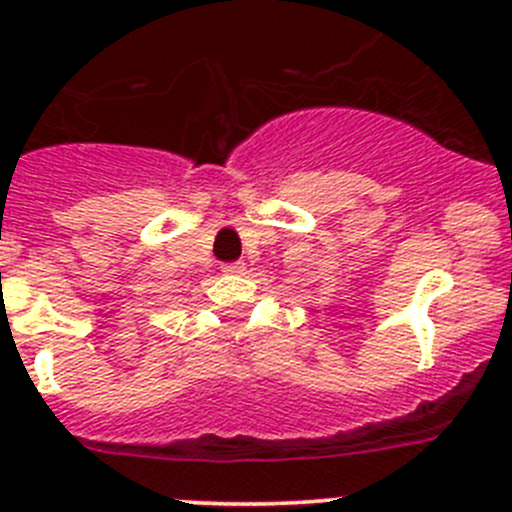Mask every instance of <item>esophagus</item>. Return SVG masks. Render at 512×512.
Wrapping results in <instances>:
<instances>
[{"instance_id": "esophagus-1", "label": "esophagus", "mask_w": 512, "mask_h": 512, "mask_svg": "<svg viewBox=\"0 0 512 512\" xmlns=\"http://www.w3.org/2000/svg\"><path fill=\"white\" fill-rule=\"evenodd\" d=\"M225 275H245V262H230V265H223Z\"/></svg>"}]
</instances>
